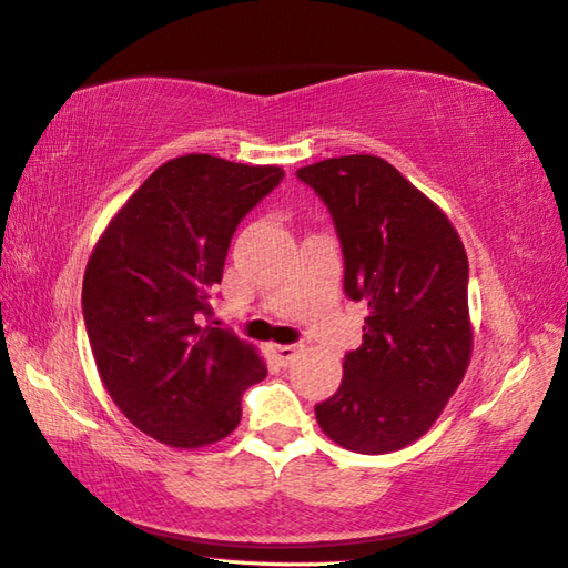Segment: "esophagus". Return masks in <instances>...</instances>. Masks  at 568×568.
<instances>
[{
  "label": "esophagus",
  "mask_w": 568,
  "mask_h": 568,
  "mask_svg": "<svg viewBox=\"0 0 568 568\" xmlns=\"http://www.w3.org/2000/svg\"><path fill=\"white\" fill-rule=\"evenodd\" d=\"M270 353H272V357L280 365H288L292 363V357L296 355V345H270Z\"/></svg>",
  "instance_id": "34e87169"
}]
</instances>
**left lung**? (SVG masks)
Returning a JSON list of instances; mask_svg holds the SVG:
<instances>
[{
	"label": "left lung",
	"instance_id": "8db88e82",
	"mask_svg": "<svg viewBox=\"0 0 568 568\" xmlns=\"http://www.w3.org/2000/svg\"><path fill=\"white\" fill-rule=\"evenodd\" d=\"M341 240L345 296L367 301L363 345L316 404L328 438L357 454L404 448L432 429L473 351L468 257L442 207L385 159L353 154L296 171Z\"/></svg>",
	"mask_w": 568,
	"mask_h": 568
}]
</instances>
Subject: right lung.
Segmentation results:
<instances>
[{
  "mask_svg": "<svg viewBox=\"0 0 568 568\" xmlns=\"http://www.w3.org/2000/svg\"><path fill=\"white\" fill-rule=\"evenodd\" d=\"M282 179L280 166L171 159L90 254L83 316L102 385L161 444L199 448L233 434L245 389L267 377L250 343L205 321L240 220Z\"/></svg>",
  "mask_w": 568,
  "mask_h": 568,
  "instance_id": "add662e5",
  "label": "right lung"
}]
</instances>
